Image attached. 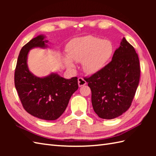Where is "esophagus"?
I'll return each mask as SVG.
<instances>
[{"label":"esophagus","mask_w":156,"mask_h":156,"mask_svg":"<svg viewBox=\"0 0 156 156\" xmlns=\"http://www.w3.org/2000/svg\"><path fill=\"white\" fill-rule=\"evenodd\" d=\"M78 83L79 87H82V86H84L87 84V82H86V80L83 78L80 77L78 79Z\"/></svg>","instance_id":"esophagus-1"}]
</instances>
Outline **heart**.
Returning a JSON list of instances; mask_svg holds the SVG:
<instances>
[{"label": "heart", "mask_w": 156, "mask_h": 156, "mask_svg": "<svg viewBox=\"0 0 156 156\" xmlns=\"http://www.w3.org/2000/svg\"><path fill=\"white\" fill-rule=\"evenodd\" d=\"M68 57L64 58L66 65L74 68L75 62H82L84 71L94 74L103 69L112 58L114 45L108 39L92 35L75 39L68 45Z\"/></svg>", "instance_id": "b5f03b06"}]
</instances>
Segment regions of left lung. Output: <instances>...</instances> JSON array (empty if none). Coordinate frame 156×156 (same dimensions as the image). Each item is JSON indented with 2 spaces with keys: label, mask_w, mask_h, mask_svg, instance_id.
Instances as JSON below:
<instances>
[{
  "label": "left lung",
  "mask_w": 156,
  "mask_h": 156,
  "mask_svg": "<svg viewBox=\"0 0 156 156\" xmlns=\"http://www.w3.org/2000/svg\"><path fill=\"white\" fill-rule=\"evenodd\" d=\"M140 78L138 55L123 37L112 61L90 77L85 78L92 92V105L100 118L115 119L131 107Z\"/></svg>",
  "instance_id": "8db88e82"
}]
</instances>
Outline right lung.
Segmentation results:
<instances>
[{"mask_svg":"<svg viewBox=\"0 0 156 156\" xmlns=\"http://www.w3.org/2000/svg\"><path fill=\"white\" fill-rule=\"evenodd\" d=\"M44 35H38L19 53L15 72V85L23 108L28 113L44 120L53 121L63 114L69 99L78 90V78L65 79L55 73L39 78L29 70L27 59L30 49L47 47Z\"/></svg>","mask_w":156,"mask_h":156,"instance_id":"1","label":"right lung"}]
</instances>
